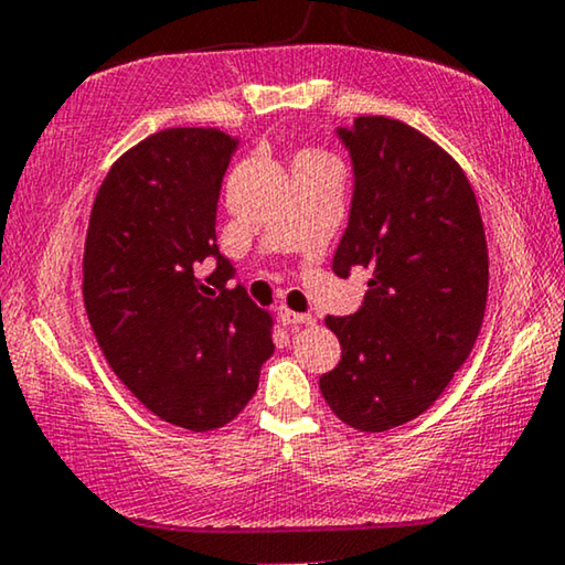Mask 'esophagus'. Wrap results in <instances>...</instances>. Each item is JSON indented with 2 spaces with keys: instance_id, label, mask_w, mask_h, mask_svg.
<instances>
[{
  "instance_id": "34e87169",
  "label": "esophagus",
  "mask_w": 565,
  "mask_h": 565,
  "mask_svg": "<svg viewBox=\"0 0 565 565\" xmlns=\"http://www.w3.org/2000/svg\"><path fill=\"white\" fill-rule=\"evenodd\" d=\"M279 320H281V324H286V328H299V324H312L315 317L312 315L291 312V309H281Z\"/></svg>"
}]
</instances>
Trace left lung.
I'll use <instances>...</instances> for the list:
<instances>
[{"label": "left lung", "mask_w": 565, "mask_h": 565, "mask_svg": "<svg viewBox=\"0 0 565 565\" xmlns=\"http://www.w3.org/2000/svg\"><path fill=\"white\" fill-rule=\"evenodd\" d=\"M338 138L355 186L332 271L371 279L359 312L324 317L343 355L320 392L345 425L386 433L430 409L471 355L487 312V235L463 169L427 135L369 115Z\"/></svg>", "instance_id": "obj_1"}]
</instances>
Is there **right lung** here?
Instances as JSON below:
<instances>
[{"mask_svg":"<svg viewBox=\"0 0 565 565\" xmlns=\"http://www.w3.org/2000/svg\"><path fill=\"white\" fill-rule=\"evenodd\" d=\"M237 146L217 127H171L113 163L84 245V307L117 379L166 423L217 430L271 359V315L217 248L222 177ZM213 274L199 279L201 266Z\"/></svg>","mask_w":565,"mask_h":565,"instance_id":"add662e5","label":"right lung"}]
</instances>
